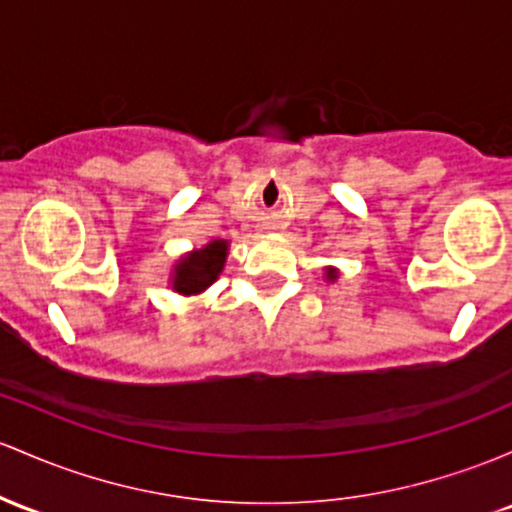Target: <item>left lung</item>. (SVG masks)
Returning <instances> with one entry per match:
<instances>
[{
  "instance_id": "8db88e82",
  "label": "left lung",
  "mask_w": 512,
  "mask_h": 512,
  "mask_svg": "<svg viewBox=\"0 0 512 512\" xmlns=\"http://www.w3.org/2000/svg\"><path fill=\"white\" fill-rule=\"evenodd\" d=\"M338 279V267H325V282H335Z\"/></svg>"
}]
</instances>
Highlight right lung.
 I'll return each instance as SVG.
<instances>
[{"mask_svg": "<svg viewBox=\"0 0 512 512\" xmlns=\"http://www.w3.org/2000/svg\"><path fill=\"white\" fill-rule=\"evenodd\" d=\"M230 243L223 238H213L204 247L184 252L172 265L170 289L182 296H199L221 277L226 267Z\"/></svg>", "mask_w": 512, "mask_h": 512, "instance_id": "obj_1", "label": "right lung"}]
</instances>
